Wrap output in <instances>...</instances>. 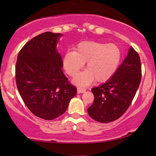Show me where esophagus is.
<instances>
[{"instance_id": "1", "label": "esophagus", "mask_w": 156, "mask_h": 156, "mask_svg": "<svg viewBox=\"0 0 156 156\" xmlns=\"http://www.w3.org/2000/svg\"><path fill=\"white\" fill-rule=\"evenodd\" d=\"M77 92H78V93H83L86 92V89L81 88V87H78L77 88Z\"/></svg>"}]
</instances>
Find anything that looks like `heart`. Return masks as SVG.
I'll list each match as a JSON object with an SVG mask.
<instances>
[{"mask_svg":"<svg viewBox=\"0 0 156 156\" xmlns=\"http://www.w3.org/2000/svg\"><path fill=\"white\" fill-rule=\"evenodd\" d=\"M121 58V49L117 44L84 41L77 44L75 51L65 53L63 66L69 76L75 77L87 62V70L74 79L78 85L87 86L94 80L99 83L108 80L117 70Z\"/></svg>","mask_w":156,"mask_h":156,"instance_id":"obj_1","label":"heart"}]
</instances>
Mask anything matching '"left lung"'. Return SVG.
Listing matches in <instances>:
<instances>
[{
  "instance_id": "left-lung-1",
  "label": "left lung",
  "mask_w": 156,
  "mask_h": 156,
  "mask_svg": "<svg viewBox=\"0 0 156 156\" xmlns=\"http://www.w3.org/2000/svg\"><path fill=\"white\" fill-rule=\"evenodd\" d=\"M141 78L140 57L131 47L115 74L105 83L92 89L94 99L87 109L89 115L102 123L119 119L131 104Z\"/></svg>"
}]
</instances>
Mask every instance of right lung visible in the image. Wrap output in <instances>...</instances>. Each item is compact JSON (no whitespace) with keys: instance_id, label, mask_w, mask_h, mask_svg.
I'll return each mask as SVG.
<instances>
[{"instance_id":"add662e5","label":"right lung","mask_w":156,"mask_h":156,"mask_svg":"<svg viewBox=\"0 0 156 156\" xmlns=\"http://www.w3.org/2000/svg\"><path fill=\"white\" fill-rule=\"evenodd\" d=\"M61 34L44 32L28 41L19 52L15 79L20 94L32 114L46 120L67 110L77 89L62 70L56 50Z\"/></svg>"}]
</instances>
